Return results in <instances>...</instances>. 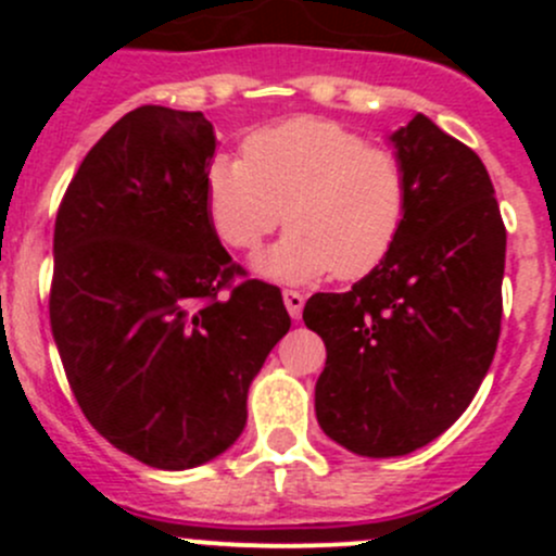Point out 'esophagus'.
<instances>
[{
  "label": "esophagus",
  "instance_id": "1",
  "mask_svg": "<svg viewBox=\"0 0 556 556\" xmlns=\"http://www.w3.org/2000/svg\"><path fill=\"white\" fill-rule=\"evenodd\" d=\"M282 299H285V306H288L290 317L299 319L301 312H304V295H301L299 290H285Z\"/></svg>",
  "mask_w": 556,
  "mask_h": 556
}]
</instances>
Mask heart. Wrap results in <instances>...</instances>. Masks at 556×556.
<instances>
[{
	"mask_svg": "<svg viewBox=\"0 0 556 556\" xmlns=\"http://www.w3.org/2000/svg\"><path fill=\"white\" fill-rule=\"evenodd\" d=\"M244 159L206 169V212L228 247L255 252L285 223L290 233L257 257L277 282L361 279L395 247L412 179L395 150L323 117H293L252 131Z\"/></svg>",
	"mask_w": 556,
	"mask_h": 556,
	"instance_id": "1",
	"label": "heart"
}]
</instances>
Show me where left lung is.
Here are the masks:
<instances>
[{
	"mask_svg": "<svg viewBox=\"0 0 556 556\" xmlns=\"http://www.w3.org/2000/svg\"><path fill=\"white\" fill-rule=\"evenodd\" d=\"M412 179L390 255L304 323L328 361L314 387L325 435L363 457L439 439L468 408L501 339L506 226L479 155L417 115L392 134Z\"/></svg>",
	"mask_w": 556,
	"mask_h": 556,
	"instance_id": "1",
	"label": "left lung"
}]
</instances>
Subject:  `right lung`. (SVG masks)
<instances>
[{
	"instance_id": "1",
	"label": "right lung",
	"mask_w": 556,
	"mask_h": 556,
	"mask_svg": "<svg viewBox=\"0 0 556 556\" xmlns=\"http://www.w3.org/2000/svg\"><path fill=\"white\" fill-rule=\"evenodd\" d=\"M215 131L144 104L88 150L53 233L50 328L88 422L182 470L226 452L247 390L290 330L282 293L231 261L206 212Z\"/></svg>"
}]
</instances>
